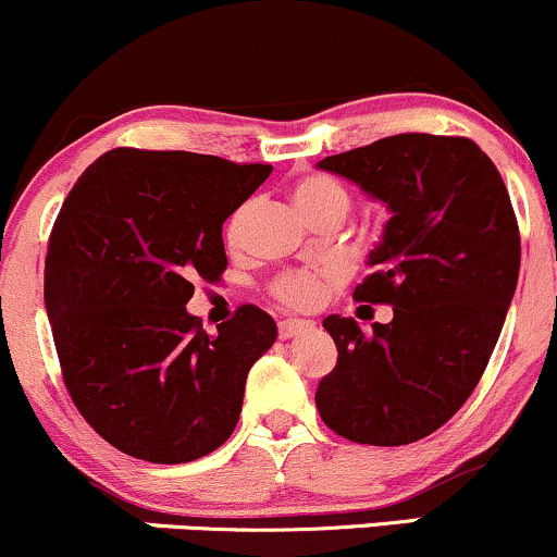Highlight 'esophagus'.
I'll return each instance as SVG.
<instances>
[{
  "label": "esophagus",
  "instance_id": "esophagus-1",
  "mask_svg": "<svg viewBox=\"0 0 557 557\" xmlns=\"http://www.w3.org/2000/svg\"><path fill=\"white\" fill-rule=\"evenodd\" d=\"M309 330H311V322H306V319H285V322H280V337H283V341Z\"/></svg>",
  "mask_w": 557,
  "mask_h": 557
}]
</instances>
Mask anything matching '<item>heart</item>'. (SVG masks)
I'll return each instance as SVG.
<instances>
[{"label": "heart", "instance_id": "b5f03b06", "mask_svg": "<svg viewBox=\"0 0 557 557\" xmlns=\"http://www.w3.org/2000/svg\"><path fill=\"white\" fill-rule=\"evenodd\" d=\"M293 201L300 209V214L306 220H314V216L324 212H345L348 209V190L341 181L324 175V172H309V175L298 177L296 185H293ZM243 214H246V207L238 209L227 222V240L238 238V230L243 222ZM335 283V272L332 270H296L287 272L283 277H277L270 287L272 298L277 304H283L285 309L306 311L314 309L319 300L324 298V290L327 285Z\"/></svg>", "mask_w": 557, "mask_h": 557}]
</instances>
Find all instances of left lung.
Segmentation results:
<instances>
[{"mask_svg":"<svg viewBox=\"0 0 557 557\" xmlns=\"http://www.w3.org/2000/svg\"><path fill=\"white\" fill-rule=\"evenodd\" d=\"M319 168L389 207L372 274L354 298L393 306L363 332L332 314L337 363L317 411L341 437L408 445L456 417L482 380L519 283L521 235L508 188L471 138L400 133Z\"/></svg>","mask_w":557,"mask_h":557,"instance_id":"obj_1","label":"left lung"}]
</instances>
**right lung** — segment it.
<instances>
[{
	"label": "right lung",
	"mask_w": 557,
	"mask_h": 557,
	"mask_svg": "<svg viewBox=\"0 0 557 557\" xmlns=\"http://www.w3.org/2000/svg\"><path fill=\"white\" fill-rule=\"evenodd\" d=\"M270 172L194 151L112 149L62 203L44 270L62 380L81 417L127 456L188 463L238 424L274 319L243 304L207 335L185 304L196 280L220 283L222 222Z\"/></svg>",
	"instance_id": "obj_1"
}]
</instances>
